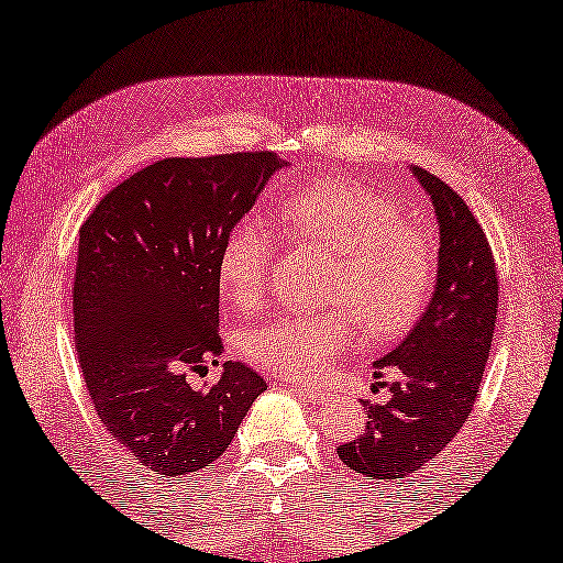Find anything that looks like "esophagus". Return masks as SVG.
I'll return each instance as SVG.
<instances>
[{
	"mask_svg": "<svg viewBox=\"0 0 563 563\" xmlns=\"http://www.w3.org/2000/svg\"><path fill=\"white\" fill-rule=\"evenodd\" d=\"M291 388H294V393H299V396H301L303 400L313 402V406H323V402H327V393H321V390H317V388H307V386H294V383H291Z\"/></svg>",
	"mask_w": 563,
	"mask_h": 563,
	"instance_id": "esophagus-1",
	"label": "esophagus"
}]
</instances>
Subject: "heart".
<instances>
[{
    "mask_svg": "<svg viewBox=\"0 0 563 563\" xmlns=\"http://www.w3.org/2000/svg\"><path fill=\"white\" fill-rule=\"evenodd\" d=\"M276 227L301 244L336 254L329 276L333 311L289 313L242 339L244 358L289 380H311L356 341V319L368 341L408 331L426 309L435 276L428 236L406 222L400 205L353 180H319L276 205ZM272 236L240 220L217 254V282L236 309H260L266 297Z\"/></svg>",
    "mask_w": 563,
    "mask_h": 563,
    "instance_id": "heart-1",
    "label": "heart"
}]
</instances>
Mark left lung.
<instances>
[{"mask_svg":"<svg viewBox=\"0 0 563 563\" xmlns=\"http://www.w3.org/2000/svg\"><path fill=\"white\" fill-rule=\"evenodd\" d=\"M438 217L435 291L396 349L373 361L393 373L386 402H363L366 430L341 445V462L373 479L412 477L457 435L479 396L497 321V266L465 200L422 167H410Z\"/></svg>","mask_w":563,"mask_h":563,"instance_id":"8db88e82","label":"left lung"}]
</instances>
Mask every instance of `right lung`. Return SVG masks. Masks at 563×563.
Masks as SVG:
<instances>
[{"label":"right lung","mask_w":563,"mask_h":563,"mask_svg":"<svg viewBox=\"0 0 563 563\" xmlns=\"http://www.w3.org/2000/svg\"><path fill=\"white\" fill-rule=\"evenodd\" d=\"M284 165L269 151L165 157L113 187L78 230L74 333L86 390L103 428L155 475L212 465L266 390L236 361L210 388L187 376L224 351V234Z\"/></svg>","instance_id":"add662e5"}]
</instances>
